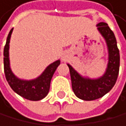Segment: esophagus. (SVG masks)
Returning a JSON list of instances; mask_svg holds the SVG:
<instances>
[{"mask_svg": "<svg viewBox=\"0 0 126 126\" xmlns=\"http://www.w3.org/2000/svg\"><path fill=\"white\" fill-rule=\"evenodd\" d=\"M62 60H63V61H64V62H65L66 60H67V57H66L64 55L62 56Z\"/></svg>", "mask_w": 126, "mask_h": 126, "instance_id": "1", "label": "esophagus"}]
</instances>
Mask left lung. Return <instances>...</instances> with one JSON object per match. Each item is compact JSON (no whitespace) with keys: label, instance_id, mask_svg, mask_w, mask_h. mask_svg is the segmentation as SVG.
<instances>
[{"label":"left lung","instance_id":"left-lung-1","mask_svg":"<svg viewBox=\"0 0 126 126\" xmlns=\"http://www.w3.org/2000/svg\"><path fill=\"white\" fill-rule=\"evenodd\" d=\"M108 50V63L105 73L97 78L83 76L69 63L71 86L75 95L84 100H94L104 96L116 84L120 67V54L113 32L105 22L96 25Z\"/></svg>","mask_w":126,"mask_h":126}]
</instances>
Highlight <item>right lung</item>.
<instances>
[{
	"mask_svg": "<svg viewBox=\"0 0 126 126\" xmlns=\"http://www.w3.org/2000/svg\"><path fill=\"white\" fill-rule=\"evenodd\" d=\"M14 28L9 33L6 44L4 48V69L8 84L19 96L30 100H40L47 96L49 93L50 81L57 67L60 64V59H58L48 65L42 73L32 79H20L14 75L10 67L9 60V42Z\"/></svg>",
	"mask_w": 126,
	"mask_h": 126,
	"instance_id": "1",
	"label": "right lung"
}]
</instances>
